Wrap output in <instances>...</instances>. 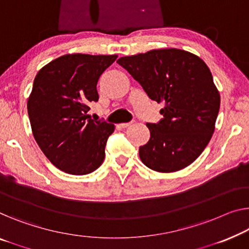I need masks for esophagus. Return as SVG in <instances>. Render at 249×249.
Listing matches in <instances>:
<instances>
[{
	"label": "esophagus",
	"instance_id": "34e87169",
	"mask_svg": "<svg viewBox=\"0 0 249 249\" xmlns=\"http://www.w3.org/2000/svg\"><path fill=\"white\" fill-rule=\"evenodd\" d=\"M132 124H133V122H128V123H122V124H120V126L123 128H126V127H128V126H131Z\"/></svg>",
	"mask_w": 249,
	"mask_h": 249
}]
</instances>
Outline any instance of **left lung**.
I'll return each mask as SVG.
<instances>
[{"label":"left lung","instance_id":"1","mask_svg":"<svg viewBox=\"0 0 249 249\" xmlns=\"http://www.w3.org/2000/svg\"><path fill=\"white\" fill-rule=\"evenodd\" d=\"M152 101L164 103L163 118L147 123L151 137L140 158L158 172L190 165L209 143L220 107L219 91L202 59L180 49H158L117 60Z\"/></svg>","mask_w":249,"mask_h":249}]
</instances>
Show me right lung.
Instances as JSON below:
<instances>
[{"label":"right lung","instance_id":"obj_1","mask_svg":"<svg viewBox=\"0 0 249 249\" xmlns=\"http://www.w3.org/2000/svg\"><path fill=\"white\" fill-rule=\"evenodd\" d=\"M116 58L65 54L36 73L28 99L30 124L39 147L61 171L84 176L102 165L115 126L87 113L98 101L99 77Z\"/></svg>","mask_w":249,"mask_h":249}]
</instances>
